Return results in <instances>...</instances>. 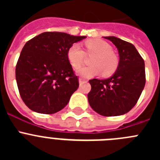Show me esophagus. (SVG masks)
Segmentation results:
<instances>
[{"label":"esophagus","instance_id":"obj_1","mask_svg":"<svg viewBox=\"0 0 160 160\" xmlns=\"http://www.w3.org/2000/svg\"><path fill=\"white\" fill-rule=\"evenodd\" d=\"M78 81H79V83H80V84H82V83L87 82V81H86V80H84L83 78H79Z\"/></svg>","mask_w":160,"mask_h":160}]
</instances>
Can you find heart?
<instances>
[{"label":"heart","mask_w":160,"mask_h":160,"mask_svg":"<svg viewBox=\"0 0 160 160\" xmlns=\"http://www.w3.org/2000/svg\"><path fill=\"white\" fill-rule=\"evenodd\" d=\"M88 56H94L90 60L91 66L82 67L77 70V73L83 78H92L102 72L103 76L111 75L118 66V58L113 53L111 45L102 40L94 39L85 42ZM68 60L75 69L79 68L84 62L86 53L78 44H73L67 51Z\"/></svg>","instance_id":"heart-1"}]
</instances>
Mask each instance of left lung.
Segmentation results:
<instances>
[{"mask_svg": "<svg viewBox=\"0 0 160 160\" xmlns=\"http://www.w3.org/2000/svg\"><path fill=\"white\" fill-rule=\"evenodd\" d=\"M104 38L118 49V66L109 78L90 80L91 90L87 97L98 114L118 116L131 111L140 97L146 82L145 64L134 45L116 37Z\"/></svg>", "mask_w": 160, "mask_h": 160, "instance_id": "8db88e82", "label": "left lung"}]
</instances>
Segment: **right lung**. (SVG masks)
<instances>
[{
	"instance_id": "obj_1",
	"label": "right lung",
	"mask_w": 160,
	"mask_h": 160,
	"mask_svg": "<svg viewBox=\"0 0 160 160\" xmlns=\"http://www.w3.org/2000/svg\"><path fill=\"white\" fill-rule=\"evenodd\" d=\"M86 38L45 32L25 43L17 63L16 80L20 95L30 110L50 114L67 105L79 86L67 51Z\"/></svg>"
}]
</instances>
